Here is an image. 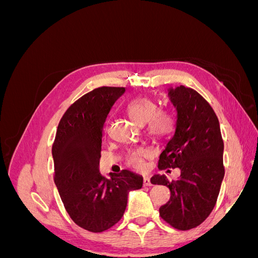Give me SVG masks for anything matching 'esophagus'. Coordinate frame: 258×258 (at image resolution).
<instances>
[{
    "label": "esophagus",
    "mask_w": 258,
    "mask_h": 258,
    "mask_svg": "<svg viewBox=\"0 0 258 258\" xmlns=\"http://www.w3.org/2000/svg\"><path fill=\"white\" fill-rule=\"evenodd\" d=\"M151 182V177L150 176H144V186H152Z\"/></svg>",
    "instance_id": "34e87169"
}]
</instances>
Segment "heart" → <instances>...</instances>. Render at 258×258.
Segmentation results:
<instances>
[{"label":"heart","mask_w":258,"mask_h":258,"mask_svg":"<svg viewBox=\"0 0 258 258\" xmlns=\"http://www.w3.org/2000/svg\"><path fill=\"white\" fill-rule=\"evenodd\" d=\"M130 118L139 126L147 123V131L152 137L161 139L169 136L175 128V117L169 110H158V104L150 98H139L128 105ZM150 152L145 148H138L129 153L127 163L138 170L144 168V159Z\"/></svg>","instance_id":"heart-1"}]
</instances>
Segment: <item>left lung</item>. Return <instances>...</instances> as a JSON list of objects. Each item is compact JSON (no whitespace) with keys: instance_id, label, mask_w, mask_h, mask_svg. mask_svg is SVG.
Here are the masks:
<instances>
[{"instance_id":"obj_1","label":"left lung","mask_w":258,"mask_h":258,"mask_svg":"<svg viewBox=\"0 0 258 258\" xmlns=\"http://www.w3.org/2000/svg\"><path fill=\"white\" fill-rule=\"evenodd\" d=\"M168 97L176 111L175 131L160 154L158 168H178L181 175L169 181L155 174L151 182L171 191L160 216L174 228L188 230L204 222L216 204L225 174L224 142L216 114L196 90L170 87Z\"/></svg>"}]
</instances>
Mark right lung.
<instances>
[{"mask_svg": "<svg viewBox=\"0 0 258 258\" xmlns=\"http://www.w3.org/2000/svg\"><path fill=\"white\" fill-rule=\"evenodd\" d=\"M126 91L100 87L86 93L62 117L52 145L54 184L69 215L80 227L102 232L120 221L142 175L122 170L100 173L102 131L112 106Z\"/></svg>", "mask_w": 258, "mask_h": 258, "instance_id": "obj_1", "label": "right lung"}]
</instances>
